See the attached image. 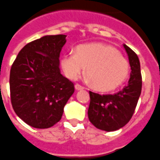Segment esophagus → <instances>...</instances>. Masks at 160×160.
Here are the masks:
<instances>
[{"label":"esophagus","instance_id":"1","mask_svg":"<svg viewBox=\"0 0 160 160\" xmlns=\"http://www.w3.org/2000/svg\"><path fill=\"white\" fill-rule=\"evenodd\" d=\"M75 88L77 90H82V89H83L84 88H83L82 86H81L80 84H78V83H77V84L75 85Z\"/></svg>","mask_w":160,"mask_h":160}]
</instances>
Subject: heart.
<instances>
[{"label": "heart", "mask_w": 160, "mask_h": 160, "mask_svg": "<svg viewBox=\"0 0 160 160\" xmlns=\"http://www.w3.org/2000/svg\"><path fill=\"white\" fill-rule=\"evenodd\" d=\"M61 67L69 78L76 80L87 66L88 80L101 91L118 88L129 75V63L114 48L103 43L82 44L75 53L62 56Z\"/></svg>", "instance_id": "obj_1"}]
</instances>
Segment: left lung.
I'll return each mask as SVG.
<instances>
[{"label": "left lung", "mask_w": 160, "mask_h": 160, "mask_svg": "<svg viewBox=\"0 0 160 160\" xmlns=\"http://www.w3.org/2000/svg\"><path fill=\"white\" fill-rule=\"evenodd\" d=\"M131 69L128 84L113 94H100L89 91L88 116L97 129L114 131L123 127L134 114L142 92V74L138 56L123 44Z\"/></svg>", "instance_id": "left-lung-1"}]
</instances>
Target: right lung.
<instances>
[{
    "label": "right lung",
    "instance_id": "right-lung-1",
    "mask_svg": "<svg viewBox=\"0 0 160 160\" xmlns=\"http://www.w3.org/2000/svg\"><path fill=\"white\" fill-rule=\"evenodd\" d=\"M66 35L44 36L20 50L10 71L11 102L30 126L48 129L61 119L74 84L60 73L59 53Z\"/></svg>",
    "mask_w": 160,
    "mask_h": 160
}]
</instances>
